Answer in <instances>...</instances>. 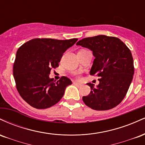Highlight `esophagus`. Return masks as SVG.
Wrapping results in <instances>:
<instances>
[{
  "label": "esophagus",
  "instance_id": "34e87169",
  "mask_svg": "<svg viewBox=\"0 0 145 145\" xmlns=\"http://www.w3.org/2000/svg\"><path fill=\"white\" fill-rule=\"evenodd\" d=\"M74 84L75 85H76V86H78V87H80V86H82V84H80V83H78V82H74Z\"/></svg>",
  "mask_w": 145,
  "mask_h": 145
}]
</instances>
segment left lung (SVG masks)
Segmentation results:
<instances>
[{"label":"left lung","instance_id":"obj_1","mask_svg":"<svg viewBox=\"0 0 145 145\" xmlns=\"http://www.w3.org/2000/svg\"><path fill=\"white\" fill-rule=\"evenodd\" d=\"M77 46L87 48L95 57L90 74L100 78L99 84L87 83L91 92L83 96L86 106L95 110L116 107L125 97L134 73L130 50L119 38L97 35L81 39Z\"/></svg>","mask_w":145,"mask_h":145}]
</instances>
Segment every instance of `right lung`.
Listing matches in <instances>:
<instances>
[{"instance_id":"add662e5","label":"right lung","mask_w":145,"mask_h":145,"mask_svg":"<svg viewBox=\"0 0 145 145\" xmlns=\"http://www.w3.org/2000/svg\"><path fill=\"white\" fill-rule=\"evenodd\" d=\"M78 39L59 40L36 38L21 46L16 53L14 77L16 89L24 100L37 109H45L61 100L70 79L50 78L52 69L59 67L65 52Z\"/></svg>"}]
</instances>
